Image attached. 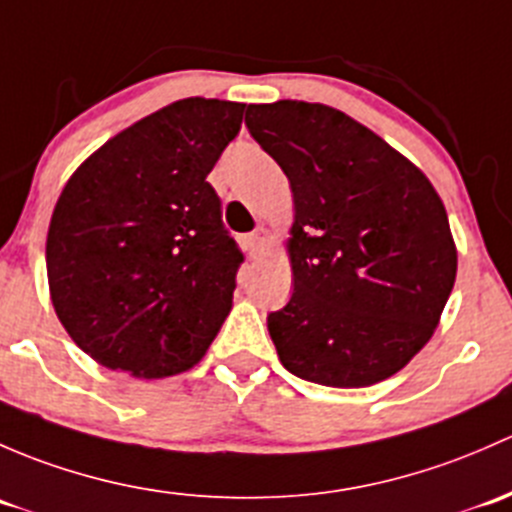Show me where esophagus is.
I'll use <instances>...</instances> for the list:
<instances>
[{"instance_id": "1", "label": "esophagus", "mask_w": 512, "mask_h": 512, "mask_svg": "<svg viewBox=\"0 0 512 512\" xmlns=\"http://www.w3.org/2000/svg\"><path fill=\"white\" fill-rule=\"evenodd\" d=\"M266 244H268V231L263 229V226H258L254 234H249V239H246V246H249V254L258 258L266 251Z\"/></svg>"}]
</instances>
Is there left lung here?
<instances>
[{
	"mask_svg": "<svg viewBox=\"0 0 512 512\" xmlns=\"http://www.w3.org/2000/svg\"><path fill=\"white\" fill-rule=\"evenodd\" d=\"M246 128L293 192V295L268 315L278 360L325 387H370L431 340L456 281L434 184L342 110L249 105Z\"/></svg>",
	"mask_w": 512,
	"mask_h": 512,
	"instance_id": "left-lung-1",
	"label": "left lung"
}]
</instances>
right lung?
<instances>
[{
	"mask_svg": "<svg viewBox=\"0 0 512 512\" xmlns=\"http://www.w3.org/2000/svg\"><path fill=\"white\" fill-rule=\"evenodd\" d=\"M244 108L165 105L98 147L63 187L46 236L51 303L98 365L172 377L217 337L244 256L207 175Z\"/></svg>",
	"mask_w": 512,
	"mask_h": 512,
	"instance_id": "add662e5",
	"label": "right lung"
}]
</instances>
